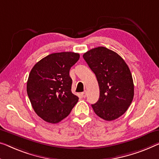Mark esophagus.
<instances>
[{"label": "esophagus", "mask_w": 159, "mask_h": 159, "mask_svg": "<svg viewBox=\"0 0 159 159\" xmlns=\"http://www.w3.org/2000/svg\"><path fill=\"white\" fill-rule=\"evenodd\" d=\"M86 95H87L86 91H84V92H83V93H81V96H83V98H86Z\"/></svg>", "instance_id": "34e87169"}]
</instances>
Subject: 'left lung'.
Wrapping results in <instances>:
<instances>
[{
	"mask_svg": "<svg viewBox=\"0 0 159 159\" xmlns=\"http://www.w3.org/2000/svg\"><path fill=\"white\" fill-rule=\"evenodd\" d=\"M98 80L100 96L92 104L96 114L106 120L119 118L127 111L134 96V85L129 66L116 52L97 47L83 55Z\"/></svg>",
	"mask_w": 159,
	"mask_h": 159,
	"instance_id": "8db88e82",
	"label": "left lung"
}]
</instances>
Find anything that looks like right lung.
Wrapping results in <instances>:
<instances>
[{"mask_svg":"<svg viewBox=\"0 0 159 159\" xmlns=\"http://www.w3.org/2000/svg\"><path fill=\"white\" fill-rule=\"evenodd\" d=\"M80 55L73 52L50 54L30 70L27 93L36 114L45 121L57 124L67 117L79 101L71 92L70 68Z\"/></svg>","mask_w":159,"mask_h":159,"instance_id":"obj_1","label":"right lung"}]
</instances>
